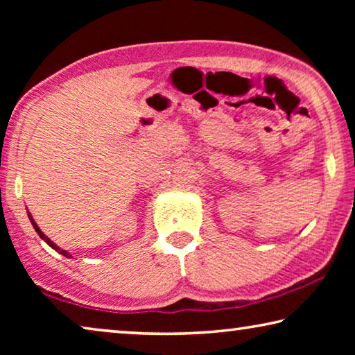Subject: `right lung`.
<instances>
[{
    "mask_svg": "<svg viewBox=\"0 0 355 355\" xmlns=\"http://www.w3.org/2000/svg\"><path fill=\"white\" fill-rule=\"evenodd\" d=\"M28 218H29V220H31V224H33V227H34V230L39 233V236H40L42 239H44V241H45V243H46L48 245H50V248H53V249H55V250H58V252H59V254H61V255H64V257H67V258H71V255L69 254V252H67V250H64V249H61V248H59V245H56L55 243H53L50 238H48L46 235H44V232H42V230H40V228H39V225H37V224H35V222H34V219H33V216H31V214H29V211H28Z\"/></svg>",
    "mask_w": 355,
    "mask_h": 355,
    "instance_id": "right-lung-1",
    "label": "right lung"
}]
</instances>
